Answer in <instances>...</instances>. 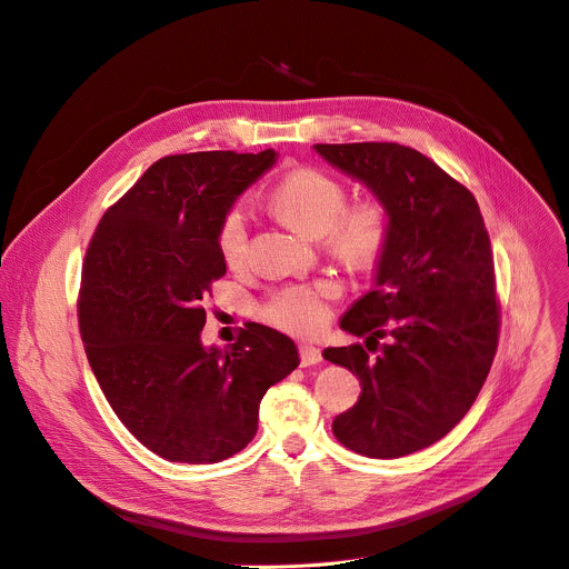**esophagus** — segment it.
Segmentation results:
<instances>
[{"mask_svg":"<svg viewBox=\"0 0 569 569\" xmlns=\"http://www.w3.org/2000/svg\"><path fill=\"white\" fill-rule=\"evenodd\" d=\"M298 355H300V366H313L319 363L323 357H321V350L317 346H309V343H300L298 346Z\"/></svg>","mask_w":569,"mask_h":569,"instance_id":"34e87169","label":"esophagus"}]
</instances>
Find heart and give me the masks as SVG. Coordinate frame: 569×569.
Returning <instances> with one entry per match:
<instances>
[{
    "instance_id": "b5f03b06",
    "label": "heart",
    "mask_w": 569,
    "mask_h": 569,
    "mask_svg": "<svg viewBox=\"0 0 569 569\" xmlns=\"http://www.w3.org/2000/svg\"><path fill=\"white\" fill-rule=\"evenodd\" d=\"M271 210L298 232L321 239L328 256L348 269L366 271L382 260L391 237V214L380 199L348 206V189L319 169H296L269 194ZM250 212L234 206L221 221L219 250L228 267L241 269L248 260ZM339 296L332 280L289 284L264 305V319L276 328L311 337L330 319V302Z\"/></svg>"
}]
</instances>
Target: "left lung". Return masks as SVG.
<instances>
[{
	"mask_svg": "<svg viewBox=\"0 0 569 569\" xmlns=\"http://www.w3.org/2000/svg\"><path fill=\"white\" fill-rule=\"evenodd\" d=\"M391 214L375 287L341 319L366 343L323 357L359 377L332 431L348 450L398 459L452 431L477 400L499 339L490 237L468 187L396 142L313 144ZM380 338H387L385 345Z\"/></svg>",
	"mask_w": 569,
	"mask_h": 569,
	"instance_id": "left-lung-1",
	"label": "left lung"
}]
</instances>
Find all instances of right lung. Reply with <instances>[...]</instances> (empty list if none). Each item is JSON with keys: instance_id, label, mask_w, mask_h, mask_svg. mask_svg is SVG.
<instances>
[{"instance_id": "right-lung-1", "label": "right lung", "mask_w": 569, "mask_h": 569, "mask_svg": "<svg viewBox=\"0 0 569 569\" xmlns=\"http://www.w3.org/2000/svg\"><path fill=\"white\" fill-rule=\"evenodd\" d=\"M276 151L167 156L101 217L83 260L79 330L97 382L144 448L217 463L258 433L269 387L300 363L296 343L250 323L206 348L203 298L226 276L219 228Z\"/></svg>"}]
</instances>
